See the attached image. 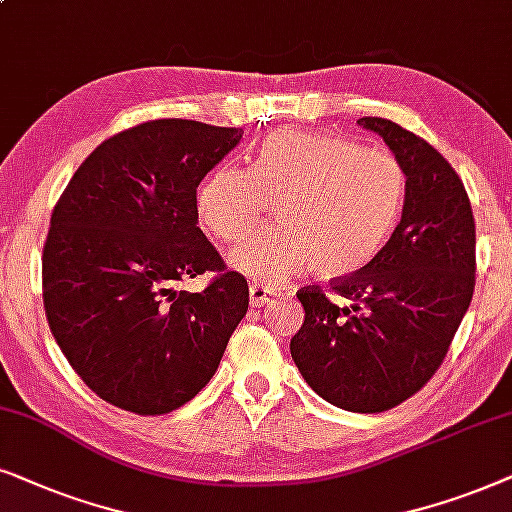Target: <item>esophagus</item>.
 I'll list each match as a JSON object with an SVG mask.
<instances>
[{"label":"esophagus","instance_id":"1","mask_svg":"<svg viewBox=\"0 0 512 512\" xmlns=\"http://www.w3.org/2000/svg\"><path fill=\"white\" fill-rule=\"evenodd\" d=\"M274 297H278L276 288H269V285H262V283H252L250 285V304L252 306L267 304L269 299H274Z\"/></svg>","mask_w":512,"mask_h":512}]
</instances>
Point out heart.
<instances>
[{
	"instance_id": "heart-1",
	"label": "heart",
	"mask_w": 512,
	"mask_h": 512,
	"mask_svg": "<svg viewBox=\"0 0 512 512\" xmlns=\"http://www.w3.org/2000/svg\"><path fill=\"white\" fill-rule=\"evenodd\" d=\"M407 199L403 163L381 149L339 135L278 131L252 156L248 170H210L196 192V217L217 243L243 241L267 201L278 224L231 250L245 276L281 283L306 267L349 276L379 255Z\"/></svg>"
}]
</instances>
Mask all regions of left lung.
I'll return each instance as SVG.
<instances>
[{
  "instance_id": "8db88e82",
  "label": "left lung",
  "mask_w": 512,
  "mask_h": 512,
  "mask_svg": "<svg viewBox=\"0 0 512 512\" xmlns=\"http://www.w3.org/2000/svg\"><path fill=\"white\" fill-rule=\"evenodd\" d=\"M407 173L400 224L374 260L335 278L339 306L318 285L297 290L304 325L290 353L335 407L386 412L421 391L445 360L475 290V220L461 177L424 138L363 117Z\"/></svg>"
}]
</instances>
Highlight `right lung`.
Wrapping results in <instances>:
<instances>
[{
    "mask_svg": "<svg viewBox=\"0 0 512 512\" xmlns=\"http://www.w3.org/2000/svg\"><path fill=\"white\" fill-rule=\"evenodd\" d=\"M241 128L154 119L86 156L53 208L42 255L44 311L95 395L156 417L208 384L248 311V281L196 227V189ZM213 273L201 293L175 291Z\"/></svg>",
    "mask_w": 512,
    "mask_h": 512,
    "instance_id": "obj_1",
    "label": "right lung"
}]
</instances>
